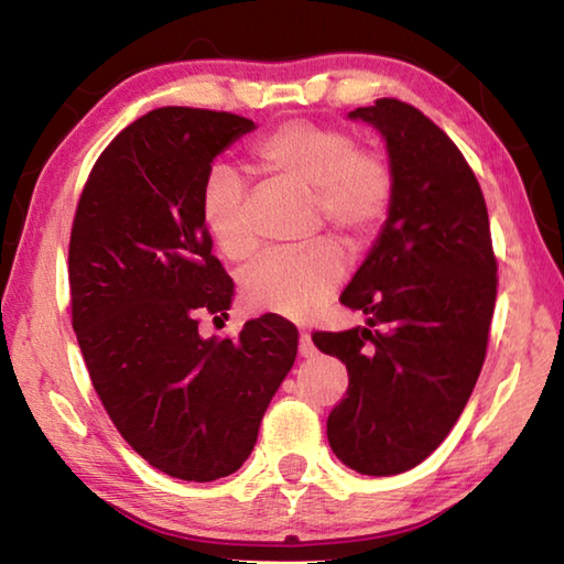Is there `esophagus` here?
<instances>
[{
	"label": "esophagus",
	"instance_id": "1",
	"mask_svg": "<svg viewBox=\"0 0 564 564\" xmlns=\"http://www.w3.org/2000/svg\"><path fill=\"white\" fill-rule=\"evenodd\" d=\"M299 352H301V358H313V356H316V346H313V340H311L308 333H301Z\"/></svg>",
	"mask_w": 564,
	"mask_h": 564
}]
</instances>
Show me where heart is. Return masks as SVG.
I'll return each mask as SVG.
<instances>
[{"label": "heart", "mask_w": 564, "mask_h": 564, "mask_svg": "<svg viewBox=\"0 0 564 564\" xmlns=\"http://www.w3.org/2000/svg\"><path fill=\"white\" fill-rule=\"evenodd\" d=\"M263 174L313 194L333 231L352 248L366 246L383 226L393 202V174L376 151L358 149L348 131L316 121H285L256 141L251 151ZM202 221L228 261L256 251L243 186L236 174L216 166L202 191ZM346 275V261L330 241L299 253H271L243 273V301L256 311L305 321L330 301Z\"/></svg>", "instance_id": "obj_1"}]
</instances>
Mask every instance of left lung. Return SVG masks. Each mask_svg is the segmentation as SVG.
I'll return each instance as SVG.
<instances>
[{"instance_id":"8db88e82","label":"left lung","mask_w":564,"mask_h":564,"mask_svg":"<svg viewBox=\"0 0 564 564\" xmlns=\"http://www.w3.org/2000/svg\"><path fill=\"white\" fill-rule=\"evenodd\" d=\"M386 141L393 202L340 303L366 328L313 333L348 368L328 443L360 475L423 463L460 417L480 376L498 293L488 206L451 137L398 99L348 113Z\"/></svg>"}]
</instances>
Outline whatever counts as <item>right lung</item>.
Masks as SVG:
<instances>
[{
    "label": "right lung",
    "instance_id": "right-lung-1",
    "mask_svg": "<svg viewBox=\"0 0 564 564\" xmlns=\"http://www.w3.org/2000/svg\"><path fill=\"white\" fill-rule=\"evenodd\" d=\"M253 129L228 111H149L101 151L72 226V326L94 390L123 441L178 480L246 463L299 352V330L273 313L234 340L198 333L234 299L202 191L214 159Z\"/></svg>",
    "mask_w": 564,
    "mask_h": 564
}]
</instances>
